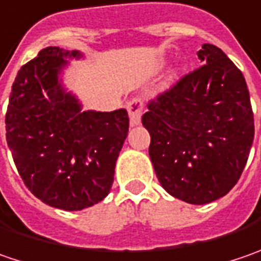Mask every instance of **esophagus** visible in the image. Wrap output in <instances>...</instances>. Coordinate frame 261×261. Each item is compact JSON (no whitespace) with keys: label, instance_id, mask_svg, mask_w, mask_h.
<instances>
[{"label":"esophagus","instance_id":"obj_1","mask_svg":"<svg viewBox=\"0 0 261 261\" xmlns=\"http://www.w3.org/2000/svg\"><path fill=\"white\" fill-rule=\"evenodd\" d=\"M126 109H127V113H129L130 124H132V126L139 124V122H141V116H142V111H144V101H142L141 98H132V99L127 101Z\"/></svg>","mask_w":261,"mask_h":261}]
</instances>
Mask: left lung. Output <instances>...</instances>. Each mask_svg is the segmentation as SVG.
Returning a JSON list of instances; mask_svg holds the SVG:
<instances>
[{
    "label": "left lung",
    "mask_w": 261,
    "mask_h": 261,
    "mask_svg": "<svg viewBox=\"0 0 261 261\" xmlns=\"http://www.w3.org/2000/svg\"><path fill=\"white\" fill-rule=\"evenodd\" d=\"M201 67L148 102L142 124L159 182L189 204L226 195L241 177L254 139V116L241 70L212 44Z\"/></svg>",
    "instance_id": "obj_1"
}]
</instances>
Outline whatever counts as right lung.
I'll use <instances>...</instances> for the list:
<instances>
[{
    "label": "right lung",
    "mask_w": 261,
    "mask_h": 261,
    "mask_svg": "<svg viewBox=\"0 0 261 261\" xmlns=\"http://www.w3.org/2000/svg\"><path fill=\"white\" fill-rule=\"evenodd\" d=\"M79 51L48 46L16 76L6 114V137L24 185L61 210H82L110 192L129 130L124 109L82 111L59 79Z\"/></svg>",
    "instance_id": "1"
}]
</instances>
